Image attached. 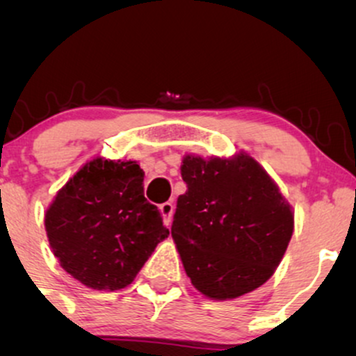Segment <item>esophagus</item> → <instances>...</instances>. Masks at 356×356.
I'll use <instances>...</instances> for the list:
<instances>
[{"instance_id":"34e87169","label":"esophagus","mask_w":356,"mask_h":356,"mask_svg":"<svg viewBox=\"0 0 356 356\" xmlns=\"http://www.w3.org/2000/svg\"><path fill=\"white\" fill-rule=\"evenodd\" d=\"M159 209H161V214H162V218H164L165 224L169 226V224L172 222L174 204L172 202H164V204H161V207H159Z\"/></svg>"}]
</instances>
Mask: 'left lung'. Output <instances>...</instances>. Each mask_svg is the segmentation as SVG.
<instances>
[{"instance_id":"8db88e82","label":"left lung","mask_w":356,"mask_h":356,"mask_svg":"<svg viewBox=\"0 0 356 356\" xmlns=\"http://www.w3.org/2000/svg\"><path fill=\"white\" fill-rule=\"evenodd\" d=\"M172 239L201 295L236 300L275 275L295 231V211L275 179L241 150L231 157L186 154Z\"/></svg>"}]
</instances>
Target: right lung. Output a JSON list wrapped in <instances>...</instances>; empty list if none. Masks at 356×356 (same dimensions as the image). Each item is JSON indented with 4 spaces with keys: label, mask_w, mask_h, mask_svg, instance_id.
Listing matches in <instances>:
<instances>
[{
    "label": "right lung",
    "mask_w": 356,
    "mask_h": 356,
    "mask_svg": "<svg viewBox=\"0 0 356 356\" xmlns=\"http://www.w3.org/2000/svg\"><path fill=\"white\" fill-rule=\"evenodd\" d=\"M144 175L137 161L95 157L44 211L51 252L87 288L117 291L129 286L169 236L161 212L144 197Z\"/></svg>",
    "instance_id": "obj_1"
}]
</instances>
